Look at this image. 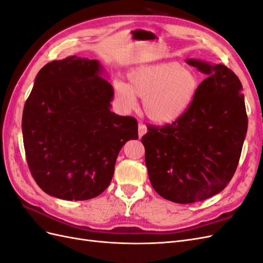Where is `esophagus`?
I'll list each match as a JSON object with an SVG mask.
<instances>
[{
    "label": "esophagus",
    "mask_w": 263,
    "mask_h": 263,
    "mask_svg": "<svg viewBox=\"0 0 263 263\" xmlns=\"http://www.w3.org/2000/svg\"><path fill=\"white\" fill-rule=\"evenodd\" d=\"M146 133H147V127H146V125L142 124V123H139V124H138V135H139V137L144 136V135H145Z\"/></svg>",
    "instance_id": "esophagus-1"
}]
</instances>
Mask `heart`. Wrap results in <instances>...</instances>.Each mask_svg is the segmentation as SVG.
<instances>
[{"label":"heart","instance_id":"heart-1","mask_svg":"<svg viewBox=\"0 0 263 263\" xmlns=\"http://www.w3.org/2000/svg\"><path fill=\"white\" fill-rule=\"evenodd\" d=\"M128 84L117 81L115 94L125 106L134 108L136 97L144 99L146 116L157 124L176 122L192 104L200 79L193 70L178 62L138 67L128 73Z\"/></svg>","mask_w":263,"mask_h":263}]
</instances>
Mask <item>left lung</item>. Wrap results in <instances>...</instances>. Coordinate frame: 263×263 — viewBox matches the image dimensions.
<instances>
[{
    "mask_svg": "<svg viewBox=\"0 0 263 263\" xmlns=\"http://www.w3.org/2000/svg\"><path fill=\"white\" fill-rule=\"evenodd\" d=\"M208 78L176 122L148 125L141 138L151 185L179 204L204 201L224 190L239 162L248 127L242 85L224 65L187 59Z\"/></svg>",
    "mask_w": 263,
    "mask_h": 263,
    "instance_id": "1",
    "label": "left lung"
}]
</instances>
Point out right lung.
I'll return each instance as SVG.
<instances>
[{"label": "right lung", "instance_id": "obj_1", "mask_svg": "<svg viewBox=\"0 0 263 263\" xmlns=\"http://www.w3.org/2000/svg\"><path fill=\"white\" fill-rule=\"evenodd\" d=\"M98 60L71 55L39 71L24 106L22 129L29 171L44 192L67 201L100 195L112 181L138 123L110 110L113 87Z\"/></svg>", "mask_w": 263, "mask_h": 263}]
</instances>
